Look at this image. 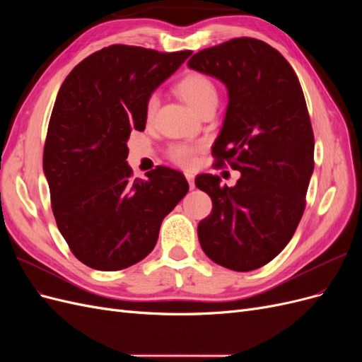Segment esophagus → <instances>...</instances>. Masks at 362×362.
I'll return each mask as SVG.
<instances>
[{
	"mask_svg": "<svg viewBox=\"0 0 362 362\" xmlns=\"http://www.w3.org/2000/svg\"><path fill=\"white\" fill-rule=\"evenodd\" d=\"M185 178L189 181L190 189H194V175L192 172H185Z\"/></svg>",
	"mask_w": 362,
	"mask_h": 362,
	"instance_id": "esophagus-1",
	"label": "esophagus"
}]
</instances>
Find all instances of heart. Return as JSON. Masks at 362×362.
<instances>
[{"mask_svg": "<svg viewBox=\"0 0 362 362\" xmlns=\"http://www.w3.org/2000/svg\"><path fill=\"white\" fill-rule=\"evenodd\" d=\"M175 92L178 93L181 100L187 104L190 108H193L194 112H201L204 107L210 105V104H217L218 100V93H217V87L214 81L206 76L205 74L201 72H189L185 74L182 78L178 80V83L175 84ZM157 96L152 95L148 98L146 107H145V113L146 117L151 119L154 116L157 110ZM196 152H198V146L194 145H187V144H178L173 145L169 149V157L180 164V166L189 168L194 163L196 158Z\"/></svg>", "mask_w": 362, "mask_h": 362, "instance_id": "obj_1", "label": "heart"}]
</instances>
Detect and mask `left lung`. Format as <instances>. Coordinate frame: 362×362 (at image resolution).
I'll return each instance as SVG.
<instances>
[{
	"mask_svg": "<svg viewBox=\"0 0 362 362\" xmlns=\"http://www.w3.org/2000/svg\"><path fill=\"white\" fill-rule=\"evenodd\" d=\"M189 68L221 80L228 107L216 166L242 173L234 187L202 173L213 211L198 225L206 257L235 272L259 269L288 245L314 170V134L298 75L266 42L237 37L196 52Z\"/></svg>",
	"mask_w": 362,
	"mask_h": 362,
	"instance_id": "obj_1",
	"label": "left lung"
}]
</instances>
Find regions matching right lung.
I'll list each match as a JSON object with an SVG mask.
<instances>
[{
	"instance_id": "right-lung-1",
	"label": "right lung",
	"mask_w": 362,
	"mask_h": 362,
	"mask_svg": "<svg viewBox=\"0 0 362 362\" xmlns=\"http://www.w3.org/2000/svg\"><path fill=\"white\" fill-rule=\"evenodd\" d=\"M192 51L112 45L63 81L45 148L54 217L72 254L96 270H122L154 249L163 218L189 192L184 175L158 166L131 180L127 141L144 131L148 98Z\"/></svg>"
}]
</instances>
